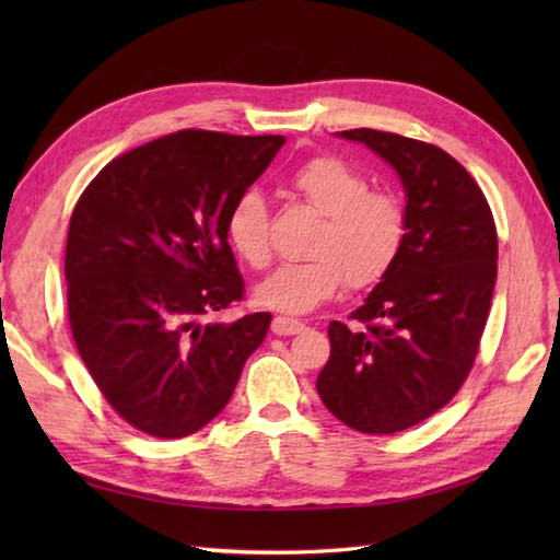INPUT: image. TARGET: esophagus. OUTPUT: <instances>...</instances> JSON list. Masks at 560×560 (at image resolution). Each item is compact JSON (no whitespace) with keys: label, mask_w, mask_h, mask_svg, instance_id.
I'll list each match as a JSON object with an SVG mask.
<instances>
[{"label":"esophagus","mask_w":560,"mask_h":560,"mask_svg":"<svg viewBox=\"0 0 560 560\" xmlns=\"http://www.w3.org/2000/svg\"><path fill=\"white\" fill-rule=\"evenodd\" d=\"M303 329H305V325L301 323V319L283 317V315H277V317H273V323H271V331H273V335H279V337L299 335V331H303Z\"/></svg>","instance_id":"obj_1"}]
</instances>
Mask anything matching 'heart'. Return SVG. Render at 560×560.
I'll return each mask as SVG.
<instances>
[{"instance_id": "1", "label": "heart", "mask_w": 560, "mask_h": 560, "mask_svg": "<svg viewBox=\"0 0 560 560\" xmlns=\"http://www.w3.org/2000/svg\"><path fill=\"white\" fill-rule=\"evenodd\" d=\"M287 187L319 213L313 259L281 265L257 287V303L277 313L303 315L335 299L343 283L361 291L387 277L407 237V213L395 195L368 189L365 175L337 156L301 163ZM225 235L237 257L253 269H265L271 259L265 197L255 189L237 195L225 213Z\"/></svg>"}]
</instances>
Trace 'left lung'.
<instances>
[{
  "mask_svg": "<svg viewBox=\"0 0 560 560\" xmlns=\"http://www.w3.org/2000/svg\"><path fill=\"white\" fill-rule=\"evenodd\" d=\"M341 137L395 165L407 237L351 323H329L317 392L353 431L389 435L443 409L469 377L491 311L498 233L481 187L447 151L368 127Z\"/></svg>",
  "mask_w": 560,
  "mask_h": 560,
  "instance_id": "obj_1",
  "label": "left lung"
}]
</instances>
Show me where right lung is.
Returning a JSON list of instances; mask_svg holds the SVG:
<instances>
[{"mask_svg": "<svg viewBox=\"0 0 560 560\" xmlns=\"http://www.w3.org/2000/svg\"><path fill=\"white\" fill-rule=\"evenodd\" d=\"M287 139L183 129L113 159L71 211L65 277L71 337L115 413L185 438L229 404L271 315L213 323L245 281L225 213Z\"/></svg>", "mask_w": 560, "mask_h": 560, "instance_id": "1", "label": "right lung"}]
</instances>
